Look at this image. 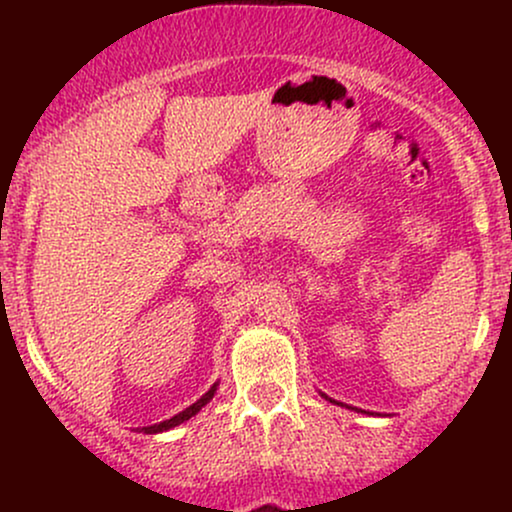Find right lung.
Instances as JSON below:
<instances>
[{
	"label": "right lung",
	"instance_id": "add662e5",
	"mask_svg": "<svg viewBox=\"0 0 512 512\" xmlns=\"http://www.w3.org/2000/svg\"><path fill=\"white\" fill-rule=\"evenodd\" d=\"M214 392H216V385L211 387V390L207 392V395H204L202 399H197L195 404H192V407H187L185 411H180L178 416H173V419H168V421H161V424H154V426H146V428H142L144 433H161V431H168V428H173V426H178V424H182V421H187L190 419V416H195L199 409L204 407V404L209 402L211 397H214Z\"/></svg>",
	"mask_w": 512,
	"mask_h": 512
}]
</instances>
